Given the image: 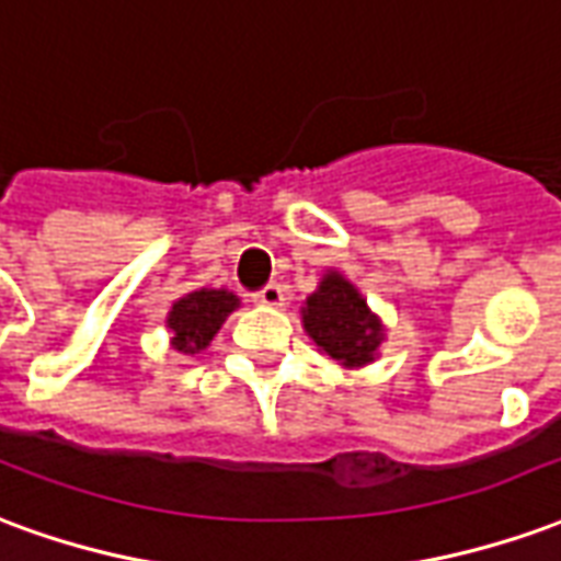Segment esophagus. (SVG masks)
Here are the masks:
<instances>
[{"label":"esophagus","instance_id":"34e87169","mask_svg":"<svg viewBox=\"0 0 561 561\" xmlns=\"http://www.w3.org/2000/svg\"><path fill=\"white\" fill-rule=\"evenodd\" d=\"M252 300L261 306H285L288 291H285V285H279V282H270V285H264L261 291L252 294Z\"/></svg>","mask_w":561,"mask_h":561}]
</instances>
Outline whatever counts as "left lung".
<instances>
[{"label": "left lung", "instance_id": "obj_1", "mask_svg": "<svg viewBox=\"0 0 561 561\" xmlns=\"http://www.w3.org/2000/svg\"><path fill=\"white\" fill-rule=\"evenodd\" d=\"M304 328L318 352L348 369L373 364L385 340L378 316L340 270H328L316 291L306 297Z\"/></svg>", "mask_w": 561, "mask_h": 561}]
</instances>
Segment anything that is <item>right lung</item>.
I'll list each match as a JSON object with an SVG mask.
<instances>
[{
    "instance_id": "add662e5",
    "label": "right lung",
    "mask_w": 561,
    "mask_h": 561,
    "mask_svg": "<svg viewBox=\"0 0 561 561\" xmlns=\"http://www.w3.org/2000/svg\"><path fill=\"white\" fill-rule=\"evenodd\" d=\"M237 306L240 297L225 288H197L185 294L168 312V328L173 333L171 345L183 354L204 352Z\"/></svg>"
}]
</instances>
